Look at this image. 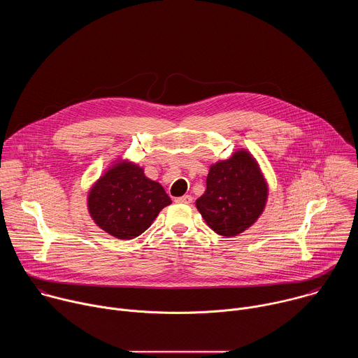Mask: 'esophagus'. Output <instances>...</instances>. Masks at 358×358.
<instances>
[{
	"mask_svg": "<svg viewBox=\"0 0 358 358\" xmlns=\"http://www.w3.org/2000/svg\"><path fill=\"white\" fill-rule=\"evenodd\" d=\"M174 201L178 202V203H191L192 202V196L191 195H182V196H177Z\"/></svg>",
	"mask_w": 358,
	"mask_h": 358,
	"instance_id": "34e87169",
	"label": "esophagus"
}]
</instances>
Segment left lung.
Masks as SVG:
<instances>
[{
  "label": "left lung",
  "mask_w": 358,
  "mask_h": 358,
  "mask_svg": "<svg viewBox=\"0 0 358 358\" xmlns=\"http://www.w3.org/2000/svg\"><path fill=\"white\" fill-rule=\"evenodd\" d=\"M266 182L248 151H238L210 169L207 189L196 208L208 227L222 236L248 229L265 208Z\"/></svg>",
  "instance_id": "1"
}]
</instances>
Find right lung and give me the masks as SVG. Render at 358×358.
<instances>
[{"label":"right lung","instance_id":"1","mask_svg":"<svg viewBox=\"0 0 358 358\" xmlns=\"http://www.w3.org/2000/svg\"><path fill=\"white\" fill-rule=\"evenodd\" d=\"M170 203L164 188L148 180L143 169L130 163H119L106 171L87 199L94 222L119 239L141 235Z\"/></svg>","mask_w":358,"mask_h":358}]
</instances>
